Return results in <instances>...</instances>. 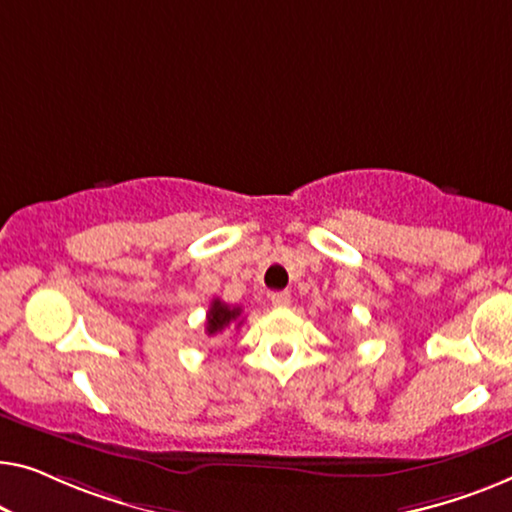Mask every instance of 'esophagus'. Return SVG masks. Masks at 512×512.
Listing matches in <instances>:
<instances>
[{"label":"esophagus","mask_w":512,"mask_h":512,"mask_svg":"<svg viewBox=\"0 0 512 512\" xmlns=\"http://www.w3.org/2000/svg\"><path fill=\"white\" fill-rule=\"evenodd\" d=\"M290 301H292L290 292H273L271 294V304L276 308H287L290 306Z\"/></svg>","instance_id":"esophagus-1"}]
</instances>
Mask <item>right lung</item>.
Masks as SVG:
<instances>
[{"label":"right lung","instance_id":"obj_1","mask_svg":"<svg viewBox=\"0 0 512 512\" xmlns=\"http://www.w3.org/2000/svg\"><path fill=\"white\" fill-rule=\"evenodd\" d=\"M241 308L239 306H227L225 301L213 299L211 308L206 313V334L215 336L220 331H225L229 325H239L241 327Z\"/></svg>","mask_w":512,"mask_h":512}]
</instances>
